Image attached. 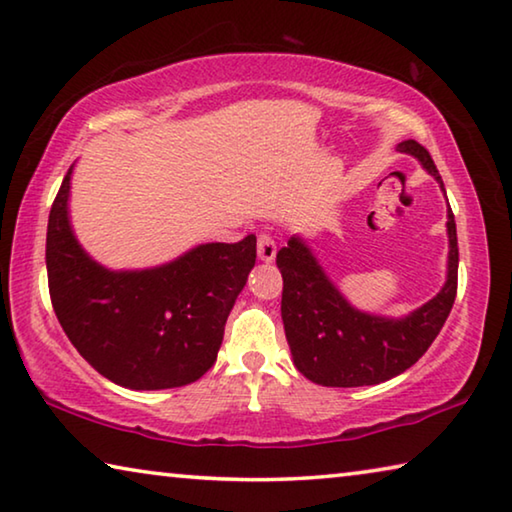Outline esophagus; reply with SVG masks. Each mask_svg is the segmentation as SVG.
<instances>
[{
    "label": "esophagus",
    "mask_w": 512,
    "mask_h": 512,
    "mask_svg": "<svg viewBox=\"0 0 512 512\" xmlns=\"http://www.w3.org/2000/svg\"><path fill=\"white\" fill-rule=\"evenodd\" d=\"M277 253V244L271 232H259L257 237V255L262 262H273Z\"/></svg>",
    "instance_id": "34e87169"
}]
</instances>
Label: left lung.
Masks as SVG:
<instances>
[{
    "instance_id": "left-lung-1",
    "label": "left lung",
    "mask_w": 512,
    "mask_h": 512,
    "mask_svg": "<svg viewBox=\"0 0 512 512\" xmlns=\"http://www.w3.org/2000/svg\"><path fill=\"white\" fill-rule=\"evenodd\" d=\"M397 151L411 153L445 189L429 151L406 140ZM449 271L443 291L402 320L361 314L350 307L309 248L291 237L277 250L282 273V320L291 345L293 363L307 379L320 386H372L411 368L443 329L458 289V239L449 207Z\"/></svg>"
}]
</instances>
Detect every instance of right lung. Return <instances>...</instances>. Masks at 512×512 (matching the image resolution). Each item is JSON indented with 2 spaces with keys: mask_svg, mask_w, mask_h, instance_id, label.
Segmentation results:
<instances>
[{
  "mask_svg": "<svg viewBox=\"0 0 512 512\" xmlns=\"http://www.w3.org/2000/svg\"><path fill=\"white\" fill-rule=\"evenodd\" d=\"M69 176L72 167L47 225L49 296L67 339L94 370L133 391L201 379L255 266V235L198 246L151 271L112 273L83 253L69 228Z\"/></svg>",
  "mask_w": 512,
  "mask_h": 512,
  "instance_id": "obj_1",
  "label": "right lung"
}]
</instances>
